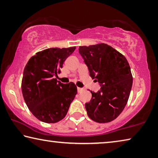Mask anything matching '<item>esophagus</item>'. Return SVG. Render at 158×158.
Wrapping results in <instances>:
<instances>
[{
    "label": "esophagus",
    "mask_w": 158,
    "mask_h": 158,
    "mask_svg": "<svg viewBox=\"0 0 158 158\" xmlns=\"http://www.w3.org/2000/svg\"><path fill=\"white\" fill-rule=\"evenodd\" d=\"M84 90V89H82V88L77 87V91H78V93H81V92H82Z\"/></svg>",
    "instance_id": "esophagus-1"
}]
</instances>
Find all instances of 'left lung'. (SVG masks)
<instances>
[{
  "mask_svg": "<svg viewBox=\"0 0 158 158\" xmlns=\"http://www.w3.org/2000/svg\"><path fill=\"white\" fill-rule=\"evenodd\" d=\"M90 77L100 84L97 93L85 107L90 119L100 123H109L121 114L127 105L132 85L129 63L123 55L104 43L79 47Z\"/></svg>",
  "mask_w": 158,
  "mask_h": 158,
  "instance_id": "1",
  "label": "left lung"
}]
</instances>
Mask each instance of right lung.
Masks as SVG:
<instances>
[{
  "mask_svg": "<svg viewBox=\"0 0 158 158\" xmlns=\"http://www.w3.org/2000/svg\"><path fill=\"white\" fill-rule=\"evenodd\" d=\"M76 47L50 48L35 53L23 70L21 90L31 112L40 121L55 123L65 117L77 93L73 82L64 84L53 77L60 72Z\"/></svg>",
  "mask_w": 158,
  "mask_h": 158,
  "instance_id": "right-lung-1",
  "label": "right lung"
}]
</instances>
